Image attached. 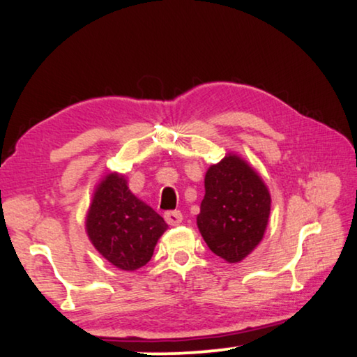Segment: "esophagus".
<instances>
[{
  "label": "esophagus",
  "instance_id": "34e87169",
  "mask_svg": "<svg viewBox=\"0 0 357 357\" xmlns=\"http://www.w3.org/2000/svg\"><path fill=\"white\" fill-rule=\"evenodd\" d=\"M164 218H165V221H167L169 226H178L183 219L182 213L180 211H167L164 214Z\"/></svg>",
  "mask_w": 357,
  "mask_h": 357
}]
</instances>
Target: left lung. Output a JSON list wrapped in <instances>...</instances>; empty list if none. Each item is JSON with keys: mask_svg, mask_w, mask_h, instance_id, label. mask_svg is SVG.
I'll use <instances>...</instances> for the list:
<instances>
[{"mask_svg": "<svg viewBox=\"0 0 357 357\" xmlns=\"http://www.w3.org/2000/svg\"><path fill=\"white\" fill-rule=\"evenodd\" d=\"M271 197L255 169L229 153L204 175L197 224L209 250L229 263L242 261L265 236Z\"/></svg>", "mask_w": 357, "mask_h": 357, "instance_id": "1", "label": "left lung"}]
</instances>
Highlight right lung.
Masks as SVG:
<instances>
[{
	"mask_svg": "<svg viewBox=\"0 0 357 357\" xmlns=\"http://www.w3.org/2000/svg\"><path fill=\"white\" fill-rule=\"evenodd\" d=\"M167 224L130 192L125 175L107 174L97 185L86 216V232L96 250L123 271L144 266Z\"/></svg>",
	"mask_w": 357,
	"mask_h": 357,
	"instance_id": "right-lung-1",
	"label": "right lung"
}]
</instances>
